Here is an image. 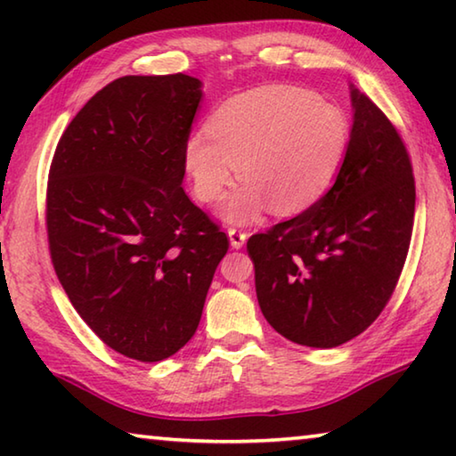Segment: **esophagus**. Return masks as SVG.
Instances as JSON below:
<instances>
[{"label": "esophagus", "instance_id": "1", "mask_svg": "<svg viewBox=\"0 0 456 456\" xmlns=\"http://www.w3.org/2000/svg\"><path fill=\"white\" fill-rule=\"evenodd\" d=\"M229 241H231V247H233V249H241V247L245 245V241H247V233L243 229H237V227H231L229 231Z\"/></svg>", "mask_w": 456, "mask_h": 456}]
</instances>
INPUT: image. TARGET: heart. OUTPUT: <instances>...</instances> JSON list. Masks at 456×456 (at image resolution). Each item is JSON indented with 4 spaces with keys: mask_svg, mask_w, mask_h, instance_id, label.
<instances>
[{
    "mask_svg": "<svg viewBox=\"0 0 456 456\" xmlns=\"http://www.w3.org/2000/svg\"><path fill=\"white\" fill-rule=\"evenodd\" d=\"M348 144L338 106L302 88L264 86L225 100L207 133L187 138L184 168L200 203L219 200L241 171L245 183L223 217L247 223L267 205L277 215L312 205L336 179Z\"/></svg>",
    "mask_w": 456,
    "mask_h": 456,
    "instance_id": "1",
    "label": "heart"
}]
</instances>
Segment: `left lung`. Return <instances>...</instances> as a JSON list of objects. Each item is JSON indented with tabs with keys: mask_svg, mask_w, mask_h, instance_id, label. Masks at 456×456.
Masks as SVG:
<instances>
[{
	"mask_svg": "<svg viewBox=\"0 0 456 456\" xmlns=\"http://www.w3.org/2000/svg\"><path fill=\"white\" fill-rule=\"evenodd\" d=\"M336 183L304 213L251 235L259 307L310 348L360 336L388 304L414 225V175L403 136L364 92Z\"/></svg>",
	"mask_w": 456,
	"mask_h": 456,
	"instance_id": "left-lung-1",
	"label": "left lung"
}]
</instances>
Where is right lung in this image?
<instances>
[{"instance_id":"1","label":"right lung","mask_w":456,"mask_h":456,"mask_svg":"<svg viewBox=\"0 0 456 456\" xmlns=\"http://www.w3.org/2000/svg\"><path fill=\"white\" fill-rule=\"evenodd\" d=\"M187 74L122 76L53 152L45 231L74 310L122 356L159 362L197 331L229 239L181 187L200 102Z\"/></svg>"}]
</instances>
